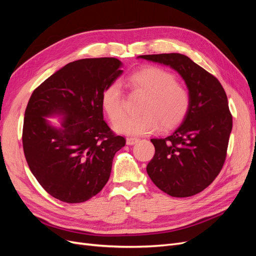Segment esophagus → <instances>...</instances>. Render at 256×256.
<instances>
[{"label": "esophagus", "mask_w": 256, "mask_h": 256, "mask_svg": "<svg viewBox=\"0 0 256 256\" xmlns=\"http://www.w3.org/2000/svg\"><path fill=\"white\" fill-rule=\"evenodd\" d=\"M138 142V138H127L126 140V143L128 145H134Z\"/></svg>", "instance_id": "1"}]
</instances>
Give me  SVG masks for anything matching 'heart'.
<instances>
[{
	"label": "heart",
	"mask_w": 256,
	"mask_h": 256,
	"mask_svg": "<svg viewBox=\"0 0 256 256\" xmlns=\"http://www.w3.org/2000/svg\"><path fill=\"white\" fill-rule=\"evenodd\" d=\"M128 85L145 98L138 106V114L125 118L116 131L127 136H145L161 128L172 130L186 120L191 106L189 90L175 76L157 66L144 67L128 76ZM100 106L112 124H118L125 116V99L118 82L104 88Z\"/></svg>",
	"instance_id": "heart-1"
}]
</instances>
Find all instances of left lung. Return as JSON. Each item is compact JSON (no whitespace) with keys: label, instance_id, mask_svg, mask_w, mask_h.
I'll return each instance as SVG.
<instances>
[{"label":"left lung","instance_id":"1","mask_svg":"<svg viewBox=\"0 0 256 256\" xmlns=\"http://www.w3.org/2000/svg\"><path fill=\"white\" fill-rule=\"evenodd\" d=\"M168 65L187 84L191 106L187 118L166 138H152L154 154L146 171L152 182L174 198H187L210 184L226 162L233 116L214 76L180 53L140 56Z\"/></svg>","mask_w":256,"mask_h":256}]
</instances>
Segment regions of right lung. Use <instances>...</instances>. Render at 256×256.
Instances as JSON below:
<instances>
[{
    "mask_svg": "<svg viewBox=\"0 0 256 256\" xmlns=\"http://www.w3.org/2000/svg\"><path fill=\"white\" fill-rule=\"evenodd\" d=\"M115 58L72 62L36 88L23 122L22 145L28 166L50 196L65 203L95 196L109 180L116 152L125 146L104 120L100 96L122 74ZM66 116L62 128L44 118Z\"/></svg>",
    "mask_w": 256,
    "mask_h": 256,
    "instance_id": "1",
    "label": "right lung"
}]
</instances>
